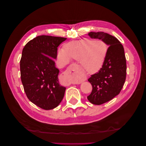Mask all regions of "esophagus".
Returning a JSON list of instances; mask_svg holds the SVG:
<instances>
[{
    "label": "esophagus",
    "mask_w": 146,
    "mask_h": 146,
    "mask_svg": "<svg viewBox=\"0 0 146 146\" xmlns=\"http://www.w3.org/2000/svg\"><path fill=\"white\" fill-rule=\"evenodd\" d=\"M63 74V77L67 80V85L79 84L86 80V76L85 74L79 75L76 70H67Z\"/></svg>",
    "instance_id": "esophagus-1"
}]
</instances>
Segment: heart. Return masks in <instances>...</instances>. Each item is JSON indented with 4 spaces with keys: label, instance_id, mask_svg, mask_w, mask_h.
I'll list each match as a JSON object with an SVG mask.
<instances>
[{
    "label": "heart",
    "instance_id": "1",
    "mask_svg": "<svg viewBox=\"0 0 146 146\" xmlns=\"http://www.w3.org/2000/svg\"><path fill=\"white\" fill-rule=\"evenodd\" d=\"M108 47L102 41L83 39L69 42L58 52V60L62 64L69 62L70 58L78 61L81 67L88 73H95L102 67Z\"/></svg>",
    "mask_w": 146,
    "mask_h": 146
}]
</instances>
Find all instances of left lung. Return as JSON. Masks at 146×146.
I'll list each match as a JSON object with an SVG mask.
<instances>
[{"instance_id":"8db88e82","label":"left lung","mask_w":146,"mask_h":146,"mask_svg":"<svg viewBox=\"0 0 146 146\" xmlns=\"http://www.w3.org/2000/svg\"><path fill=\"white\" fill-rule=\"evenodd\" d=\"M88 35L91 38L102 39L109 46L102 67L88 80L92 87L88 100L92 104L102 105L120 93L125 83L127 64L124 49L120 41L108 33L99 32Z\"/></svg>"}]
</instances>
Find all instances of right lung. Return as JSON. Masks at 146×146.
I'll return each instance as SVG.
<instances>
[{
  "label": "right lung",
  "instance_id": "right-lung-1",
  "mask_svg": "<svg viewBox=\"0 0 146 146\" xmlns=\"http://www.w3.org/2000/svg\"><path fill=\"white\" fill-rule=\"evenodd\" d=\"M66 39L38 36L26 44L22 52L20 70L24 91L30 101L44 110L56 108L63 99L66 88L60 85L54 59Z\"/></svg>",
  "mask_w": 146,
  "mask_h": 146
}]
</instances>
